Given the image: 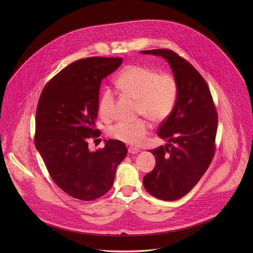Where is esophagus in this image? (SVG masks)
<instances>
[{
	"label": "esophagus",
	"instance_id": "34e87169",
	"mask_svg": "<svg viewBox=\"0 0 253 253\" xmlns=\"http://www.w3.org/2000/svg\"><path fill=\"white\" fill-rule=\"evenodd\" d=\"M139 152H140V150L137 149V148H134V147H129V148H128V153L131 154V155L137 154V153H139Z\"/></svg>",
	"mask_w": 253,
	"mask_h": 253
}]
</instances>
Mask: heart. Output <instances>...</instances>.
Here are the masks:
<instances>
[{
    "label": "heart",
    "instance_id": "1",
    "mask_svg": "<svg viewBox=\"0 0 253 253\" xmlns=\"http://www.w3.org/2000/svg\"><path fill=\"white\" fill-rule=\"evenodd\" d=\"M116 85L125 95L136 100L137 115L144 116L153 123L165 122L175 107L178 85L169 74H159L141 65H128L118 76ZM114 102V92L109 88L104 89L98 102V112L102 118L112 117ZM150 128V124L145 120L121 122L109 129V134L126 144L140 145Z\"/></svg>",
    "mask_w": 253,
    "mask_h": 253
}]
</instances>
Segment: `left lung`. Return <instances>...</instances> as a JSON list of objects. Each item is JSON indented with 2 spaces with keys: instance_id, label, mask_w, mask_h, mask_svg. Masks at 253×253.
Wrapping results in <instances>:
<instances>
[{
  "instance_id": "obj_1",
  "label": "left lung",
  "mask_w": 253,
  "mask_h": 253,
  "mask_svg": "<svg viewBox=\"0 0 253 253\" xmlns=\"http://www.w3.org/2000/svg\"><path fill=\"white\" fill-rule=\"evenodd\" d=\"M140 53L165 58L178 85L175 107L158 131V136L168 143L150 151L156 157V166L143 178L144 188L152 196L176 201L194 188L211 163L215 151V106L205 79L175 52L152 49Z\"/></svg>"
}]
</instances>
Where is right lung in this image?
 Returning a JSON list of instances; mask_svg holds the SVG:
<instances>
[{"instance_id":"add662e5","label":"right lung","mask_w":253,"mask_h":253,"mask_svg":"<svg viewBox=\"0 0 253 253\" xmlns=\"http://www.w3.org/2000/svg\"><path fill=\"white\" fill-rule=\"evenodd\" d=\"M122 62L113 57L75 61L47 83L39 99L37 150L54 183L81 201L106 194L127 154L126 145L118 140H104V148L97 151H90L87 143L97 131L101 82Z\"/></svg>"}]
</instances>
